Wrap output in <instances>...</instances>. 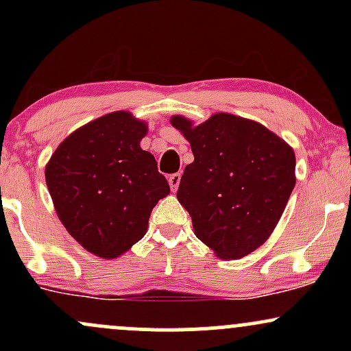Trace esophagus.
I'll use <instances>...</instances> for the list:
<instances>
[{"label":"esophagus","mask_w":351,"mask_h":351,"mask_svg":"<svg viewBox=\"0 0 351 351\" xmlns=\"http://www.w3.org/2000/svg\"><path fill=\"white\" fill-rule=\"evenodd\" d=\"M180 180H181V173H173V175H170V178H168V183H170L171 191H176V189H178Z\"/></svg>","instance_id":"esophagus-1"}]
</instances>
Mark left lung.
Instances as JSON below:
<instances>
[{
	"instance_id": "8db88e82",
	"label": "left lung",
	"mask_w": 351,
	"mask_h": 351,
	"mask_svg": "<svg viewBox=\"0 0 351 351\" xmlns=\"http://www.w3.org/2000/svg\"><path fill=\"white\" fill-rule=\"evenodd\" d=\"M171 123L195 155L176 196L196 237L221 259L256 251L279 223L295 186L293 150L264 125L231 114H216L196 127L176 115Z\"/></svg>"
}]
</instances>
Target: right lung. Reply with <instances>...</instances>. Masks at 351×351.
Listing matches in <instances>:
<instances>
[{"instance_id": "right-lung-1", "label": "right lung", "mask_w": 351, "mask_h": 351, "mask_svg": "<svg viewBox=\"0 0 351 351\" xmlns=\"http://www.w3.org/2000/svg\"><path fill=\"white\" fill-rule=\"evenodd\" d=\"M147 125L128 112L84 125L59 145L46 183L69 234L99 257H119L147 232L152 209L170 193L155 156L140 148Z\"/></svg>"}]
</instances>
